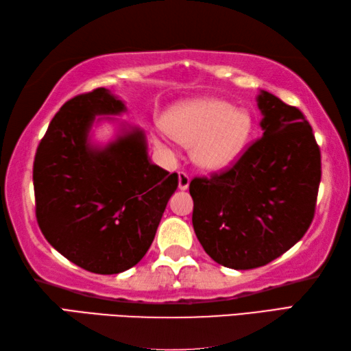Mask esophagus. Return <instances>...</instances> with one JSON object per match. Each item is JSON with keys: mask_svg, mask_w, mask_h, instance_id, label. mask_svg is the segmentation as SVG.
Returning a JSON list of instances; mask_svg holds the SVG:
<instances>
[{"mask_svg": "<svg viewBox=\"0 0 351 351\" xmlns=\"http://www.w3.org/2000/svg\"><path fill=\"white\" fill-rule=\"evenodd\" d=\"M178 182H180L181 190H187L190 185V176L185 173V171H180V173H178Z\"/></svg>", "mask_w": 351, "mask_h": 351, "instance_id": "esophagus-1", "label": "esophagus"}]
</instances>
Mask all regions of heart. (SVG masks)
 <instances>
[{
    "mask_svg": "<svg viewBox=\"0 0 351 351\" xmlns=\"http://www.w3.org/2000/svg\"><path fill=\"white\" fill-rule=\"evenodd\" d=\"M164 128L175 140L193 145V160L210 171L238 160L252 136L253 119L245 108L221 99L181 102L164 117Z\"/></svg>",
    "mask_w": 351,
    "mask_h": 351,
    "instance_id": "heart-1",
    "label": "heart"
}]
</instances>
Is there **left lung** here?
<instances>
[{
  "instance_id": "1",
  "label": "left lung",
  "mask_w": 351,
  "mask_h": 351,
  "mask_svg": "<svg viewBox=\"0 0 351 351\" xmlns=\"http://www.w3.org/2000/svg\"><path fill=\"white\" fill-rule=\"evenodd\" d=\"M263 137L223 173L195 178L193 228L215 263L250 270L302 240L314 219L322 155L303 113L261 90Z\"/></svg>"
}]
</instances>
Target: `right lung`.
<instances>
[{
	"label": "right lung",
	"mask_w": 351,
	"mask_h": 351,
	"mask_svg": "<svg viewBox=\"0 0 351 351\" xmlns=\"http://www.w3.org/2000/svg\"><path fill=\"white\" fill-rule=\"evenodd\" d=\"M126 111L104 87L69 99L52 119L34 156L36 217L48 243L71 263L98 274L136 265L151 247L178 175L147 155L137 126L107 145L92 141L93 123Z\"/></svg>",
	"instance_id": "right-lung-1"
}]
</instances>
